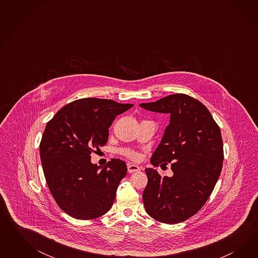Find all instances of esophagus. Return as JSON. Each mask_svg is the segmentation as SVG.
<instances>
[{"mask_svg": "<svg viewBox=\"0 0 258 258\" xmlns=\"http://www.w3.org/2000/svg\"><path fill=\"white\" fill-rule=\"evenodd\" d=\"M141 167L136 164H127V172L128 173H134V172L140 171Z\"/></svg>", "mask_w": 258, "mask_h": 258, "instance_id": "obj_1", "label": "esophagus"}]
</instances>
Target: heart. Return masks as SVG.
Listing matches in <instances>:
<instances>
[{
  "label": "heart",
  "instance_id": "b5f03b06",
  "mask_svg": "<svg viewBox=\"0 0 258 258\" xmlns=\"http://www.w3.org/2000/svg\"><path fill=\"white\" fill-rule=\"evenodd\" d=\"M121 153H122L123 155L127 157V158H130V159H132V160H134V161H138V160L140 159L139 153L136 152V151H133L132 149H122V150H121Z\"/></svg>",
  "mask_w": 258,
  "mask_h": 258
}]
</instances>
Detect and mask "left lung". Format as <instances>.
Instances as JSON below:
<instances>
[{"mask_svg":"<svg viewBox=\"0 0 258 258\" xmlns=\"http://www.w3.org/2000/svg\"><path fill=\"white\" fill-rule=\"evenodd\" d=\"M143 109L169 113L170 123L150 159L154 166L171 163L172 177L146 168L143 193L146 211L160 222L175 224L201 210L219 180L223 143L218 124L202 102L187 94H170Z\"/></svg>","mask_w":258,"mask_h":258,"instance_id":"1","label":"left lung"}]
</instances>
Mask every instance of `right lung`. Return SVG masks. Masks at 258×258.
Segmentation results:
<instances>
[{"label":"right lung","mask_w":258,"mask_h":258,"mask_svg":"<svg viewBox=\"0 0 258 258\" xmlns=\"http://www.w3.org/2000/svg\"><path fill=\"white\" fill-rule=\"evenodd\" d=\"M133 106L82 98L64 106L47 123L39 144L42 169L55 203L71 217L96 219L112 206L126 174L125 163L114 159L101 170L92 164L91 153L106 145L113 120Z\"/></svg>","instance_id":"1"}]
</instances>
